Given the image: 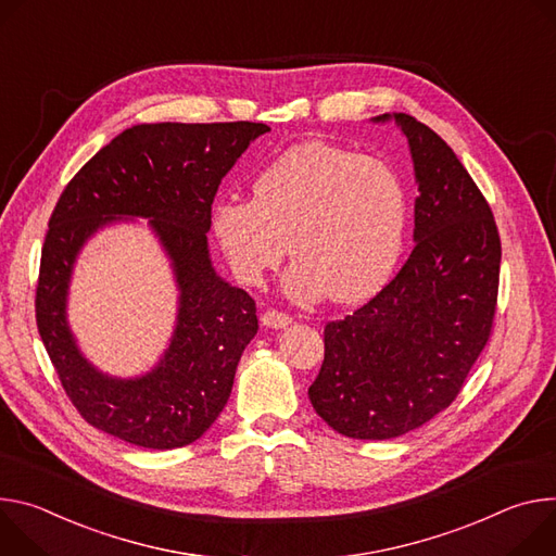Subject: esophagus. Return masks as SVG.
<instances>
[{
  "label": "esophagus",
  "mask_w": 556,
  "mask_h": 556,
  "mask_svg": "<svg viewBox=\"0 0 556 556\" xmlns=\"http://www.w3.org/2000/svg\"><path fill=\"white\" fill-rule=\"evenodd\" d=\"M261 320H263V325L269 327V329H285V327H289V325L293 323L291 316H287V314H282V312H276V309L265 312Z\"/></svg>",
  "instance_id": "obj_1"
}]
</instances>
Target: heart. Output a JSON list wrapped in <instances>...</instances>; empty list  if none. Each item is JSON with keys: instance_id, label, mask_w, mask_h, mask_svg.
Listing matches in <instances>:
<instances>
[{"instance_id": "b5f03b06", "label": "heart", "mask_w": 556, "mask_h": 556, "mask_svg": "<svg viewBox=\"0 0 556 556\" xmlns=\"http://www.w3.org/2000/svg\"><path fill=\"white\" fill-rule=\"evenodd\" d=\"M254 199L227 197L214 207V233L233 274L258 285L289 252L285 293L340 304L371 298L391 276L406 231V190L380 159L306 141L274 159Z\"/></svg>"}]
</instances>
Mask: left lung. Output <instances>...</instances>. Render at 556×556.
I'll return each instance as SVG.
<instances>
[{"label": "left lung", "instance_id": "left-lung-1", "mask_svg": "<svg viewBox=\"0 0 556 556\" xmlns=\"http://www.w3.org/2000/svg\"><path fill=\"white\" fill-rule=\"evenodd\" d=\"M417 192L415 247L395 278L325 327V362L309 387L340 435L391 440L459 395L497 312L502 240L492 210L446 141L395 112Z\"/></svg>", "mask_w": 556, "mask_h": 556}]
</instances>
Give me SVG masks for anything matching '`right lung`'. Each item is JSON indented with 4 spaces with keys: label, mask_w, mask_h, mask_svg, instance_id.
<instances>
[{
    "label": "right lung",
    "mask_w": 556,
    "mask_h": 556,
    "mask_svg": "<svg viewBox=\"0 0 556 556\" xmlns=\"http://www.w3.org/2000/svg\"><path fill=\"white\" fill-rule=\"evenodd\" d=\"M265 123H143L101 148L66 185L41 250L35 314L66 395L94 428L169 451L197 442L225 408L238 359L258 331L256 302L212 267L207 231L223 176ZM123 215L151 218L173 261L179 316L150 375L110 379L80 355L65 318L72 265L85 240Z\"/></svg>",
    "instance_id": "add662e5"
}]
</instances>
